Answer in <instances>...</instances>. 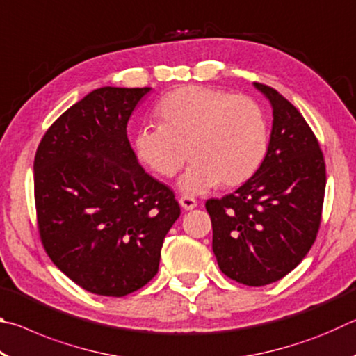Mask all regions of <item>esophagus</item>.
Wrapping results in <instances>:
<instances>
[{"label":"esophagus","instance_id":"obj_1","mask_svg":"<svg viewBox=\"0 0 356 356\" xmlns=\"http://www.w3.org/2000/svg\"><path fill=\"white\" fill-rule=\"evenodd\" d=\"M179 204H180V206H182V209H185V210H193V209H195V207L197 206V202H196L195 197H190V196H182V197H180Z\"/></svg>","mask_w":356,"mask_h":356}]
</instances>
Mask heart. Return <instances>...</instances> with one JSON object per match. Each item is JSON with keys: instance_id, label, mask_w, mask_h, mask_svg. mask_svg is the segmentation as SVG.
<instances>
[{"instance_id": "heart-1", "label": "heart", "mask_w": 356, "mask_h": 356, "mask_svg": "<svg viewBox=\"0 0 356 356\" xmlns=\"http://www.w3.org/2000/svg\"><path fill=\"white\" fill-rule=\"evenodd\" d=\"M161 124L136 130L134 147L143 163L163 177H172L188 152L193 163L179 179L188 195L232 186L248 180L261 166L268 146L264 110L245 95L201 86L168 94L159 105Z\"/></svg>"}]
</instances>
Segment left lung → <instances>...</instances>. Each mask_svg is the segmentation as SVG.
<instances>
[{
  "label": "left lung",
  "mask_w": 356,
  "mask_h": 356,
  "mask_svg": "<svg viewBox=\"0 0 356 356\" xmlns=\"http://www.w3.org/2000/svg\"><path fill=\"white\" fill-rule=\"evenodd\" d=\"M273 113L267 154L231 195L209 200L212 250L229 278L270 284L291 273L314 243L325 196V161L305 118L273 88L254 83Z\"/></svg>",
  "instance_id": "8db88e82"
}]
</instances>
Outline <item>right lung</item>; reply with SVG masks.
Here are the masks:
<instances>
[{"label": "right lung", "instance_id": "right-lung-1", "mask_svg": "<svg viewBox=\"0 0 356 356\" xmlns=\"http://www.w3.org/2000/svg\"><path fill=\"white\" fill-rule=\"evenodd\" d=\"M152 88H99L42 138L34 196L42 243L84 291L124 297L159 272L168 231L180 215L170 186L143 170L127 122Z\"/></svg>", "mask_w": 356, "mask_h": 356}]
</instances>
